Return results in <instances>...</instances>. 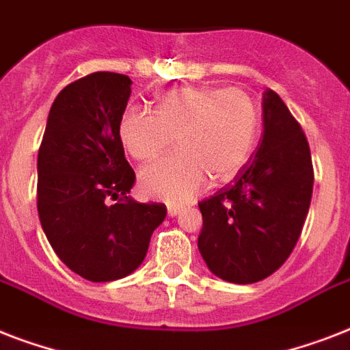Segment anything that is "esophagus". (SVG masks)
Segmentation results:
<instances>
[{"mask_svg": "<svg viewBox=\"0 0 350 350\" xmlns=\"http://www.w3.org/2000/svg\"><path fill=\"white\" fill-rule=\"evenodd\" d=\"M167 213H169V216H176V214L181 213V207H176V205H169Z\"/></svg>", "mask_w": 350, "mask_h": 350, "instance_id": "obj_1", "label": "esophagus"}]
</instances>
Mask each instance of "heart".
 <instances>
[{"mask_svg":"<svg viewBox=\"0 0 350 350\" xmlns=\"http://www.w3.org/2000/svg\"><path fill=\"white\" fill-rule=\"evenodd\" d=\"M260 116L245 90L180 87L156 96V109H129L118 125L120 142L137 161H152L178 143L180 152L139 176L145 196L185 203L207 183L230 181L254 150Z\"/></svg>","mask_w":350,"mask_h":350,"instance_id":"b5f03b06","label":"heart"}]
</instances>
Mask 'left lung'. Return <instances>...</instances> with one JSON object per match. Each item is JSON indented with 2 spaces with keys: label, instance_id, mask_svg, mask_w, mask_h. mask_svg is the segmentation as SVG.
I'll return each instance as SVG.
<instances>
[{
  "label": "left lung",
  "instance_id": "8db88e82",
  "mask_svg": "<svg viewBox=\"0 0 350 350\" xmlns=\"http://www.w3.org/2000/svg\"><path fill=\"white\" fill-rule=\"evenodd\" d=\"M309 142L276 92L263 94V137L234 181L200 205L198 249L213 274L256 283L287 261L312 198Z\"/></svg>",
  "mask_w": 350,
  "mask_h": 350
}]
</instances>
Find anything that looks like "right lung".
<instances>
[{"mask_svg": "<svg viewBox=\"0 0 350 350\" xmlns=\"http://www.w3.org/2000/svg\"><path fill=\"white\" fill-rule=\"evenodd\" d=\"M131 85L116 72L68 83L52 103L38 152L43 232L57 258L89 282H114L136 271L167 216L163 203L126 196L136 174L118 125Z\"/></svg>", "mask_w": 350, "mask_h": 350, "instance_id": "add662e5", "label": "right lung"}]
</instances>
